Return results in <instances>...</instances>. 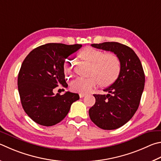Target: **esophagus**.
I'll use <instances>...</instances> for the list:
<instances>
[{
    "label": "esophagus",
    "mask_w": 161,
    "mask_h": 161,
    "mask_svg": "<svg viewBox=\"0 0 161 161\" xmlns=\"http://www.w3.org/2000/svg\"><path fill=\"white\" fill-rule=\"evenodd\" d=\"M86 96V94H85V93H80V98H83V97H84V96Z\"/></svg>",
    "instance_id": "1"
}]
</instances>
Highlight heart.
I'll use <instances>...</instances> for the list:
<instances>
[{"mask_svg": "<svg viewBox=\"0 0 161 161\" xmlns=\"http://www.w3.org/2000/svg\"><path fill=\"white\" fill-rule=\"evenodd\" d=\"M80 57L92 64L89 74L86 78H78L71 83L73 92L86 93L100 82L102 86H107L112 84L118 79L121 70V63L118 55L113 53H105L103 51L93 48L86 47L80 53ZM73 63L70 58H68L64 63V70L68 75L72 74Z\"/></svg>", "mask_w": 161, "mask_h": 161, "instance_id": "obj_1", "label": "heart"}]
</instances>
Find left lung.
<instances>
[{
	"instance_id": "1",
	"label": "left lung",
	"mask_w": 161,
	"mask_h": 161,
	"mask_svg": "<svg viewBox=\"0 0 161 161\" xmlns=\"http://www.w3.org/2000/svg\"><path fill=\"white\" fill-rule=\"evenodd\" d=\"M92 46L118 55L121 70L115 82L104 92L93 94L96 103L89 110L92 121L103 130H115L132 118L139 106L145 75L141 61L132 49L118 42L93 43Z\"/></svg>"
}]
</instances>
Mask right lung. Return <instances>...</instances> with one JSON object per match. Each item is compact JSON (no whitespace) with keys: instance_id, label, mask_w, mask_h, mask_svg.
Returning <instances> with one entry per match:
<instances>
[{"instance_id":"1","label":"right lung","mask_w":161,"mask_h":161,"mask_svg":"<svg viewBox=\"0 0 161 161\" xmlns=\"http://www.w3.org/2000/svg\"><path fill=\"white\" fill-rule=\"evenodd\" d=\"M81 46L46 43L32 50L23 61L17 78L20 100L25 113L37 124L56 125L68 115L73 102L80 99L78 93L69 92L55 95L53 89L68 86L64 63Z\"/></svg>"}]
</instances>
